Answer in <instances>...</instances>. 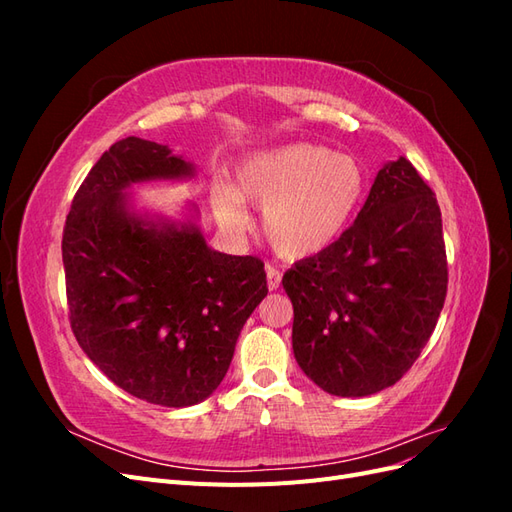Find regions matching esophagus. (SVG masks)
Instances as JSON below:
<instances>
[{"label": "esophagus", "instance_id": "esophagus-1", "mask_svg": "<svg viewBox=\"0 0 512 512\" xmlns=\"http://www.w3.org/2000/svg\"><path fill=\"white\" fill-rule=\"evenodd\" d=\"M267 284H269V290H277L282 284V271L277 267H271L267 265Z\"/></svg>", "mask_w": 512, "mask_h": 512}]
</instances>
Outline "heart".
<instances>
[{
	"label": "heart",
	"mask_w": 512,
	"mask_h": 512,
	"mask_svg": "<svg viewBox=\"0 0 512 512\" xmlns=\"http://www.w3.org/2000/svg\"><path fill=\"white\" fill-rule=\"evenodd\" d=\"M365 170L352 156L316 143H292L254 153L237 170L242 198L267 207L265 235L290 260L309 258L344 235L365 196ZM226 183L213 192L220 218L247 224L241 199Z\"/></svg>",
	"instance_id": "obj_1"
}]
</instances>
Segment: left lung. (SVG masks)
Listing matches in <instances>:
<instances>
[{
    "instance_id": "left-lung-1",
    "label": "left lung",
    "mask_w": 512,
    "mask_h": 512,
    "mask_svg": "<svg viewBox=\"0 0 512 512\" xmlns=\"http://www.w3.org/2000/svg\"><path fill=\"white\" fill-rule=\"evenodd\" d=\"M294 359L322 391L374 395L414 365L436 329L448 267L436 194L406 160L389 162L327 250L284 273Z\"/></svg>"
}]
</instances>
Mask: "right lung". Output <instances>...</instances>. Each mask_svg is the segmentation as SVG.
<instances>
[{
  "label": "right lung",
  "instance_id": "right-lung-1",
  "mask_svg": "<svg viewBox=\"0 0 512 512\" xmlns=\"http://www.w3.org/2000/svg\"><path fill=\"white\" fill-rule=\"evenodd\" d=\"M166 145L128 136L89 170L61 239L70 327L119 389L166 408L207 399L267 297L265 262L207 247L196 224L128 209L132 183L192 177Z\"/></svg>",
  "mask_w": 512,
  "mask_h": 512
}]
</instances>
